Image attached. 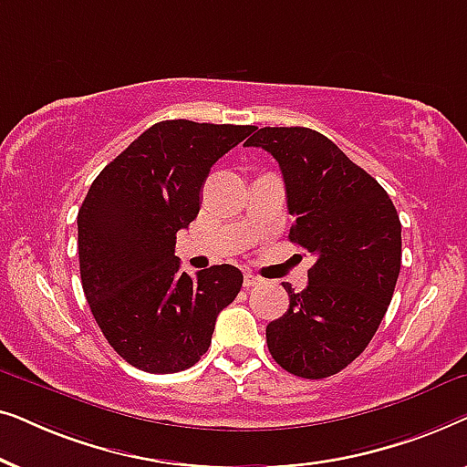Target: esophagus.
Instances as JSON below:
<instances>
[{
	"label": "esophagus",
	"instance_id": "34e87169",
	"mask_svg": "<svg viewBox=\"0 0 467 467\" xmlns=\"http://www.w3.org/2000/svg\"><path fill=\"white\" fill-rule=\"evenodd\" d=\"M259 283H261L259 276H254V274H251V272L244 274V286H246V289H251V286H257Z\"/></svg>",
	"mask_w": 467,
	"mask_h": 467
}]
</instances>
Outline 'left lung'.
I'll list each match as a JSON object with an SVG mask.
<instances>
[{"label": "left lung", "mask_w": 467, "mask_h": 467, "mask_svg": "<svg viewBox=\"0 0 467 467\" xmlns=\"http://www.w3.org/2000/svg\"><path fill=\"white\" fill-rule=\"evenodd\" d=\"M280 165L289 240L317 257L308 285L267 325L274 361L302 379H327L355 361L391 304L401 265V223L387 191L323 133L264 127L246 140Z\"/></svg>", "instance_id": "obj_1"}]
</instances>
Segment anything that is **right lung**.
<instances>
[{
  "label": "right lung",
  "instance_id": "add662e5",
  "mask_svg": "<svg viewBox=\"0 0 467 467\" xmlns=\"http://www.w3.org/2000/svg\"><path fill=\"white\" fill-rule=\"evenodd\" d=\"M253 125L161 120L112 159L78 210V259L101 334L130 363L174 374L200 361L219 312L240 293L242 272L223 264L191 278L176 234L200 213L210 168Z\"/></svg>",
  "mask_w": 467,
  "mask_h": 467
}]
</instances>
